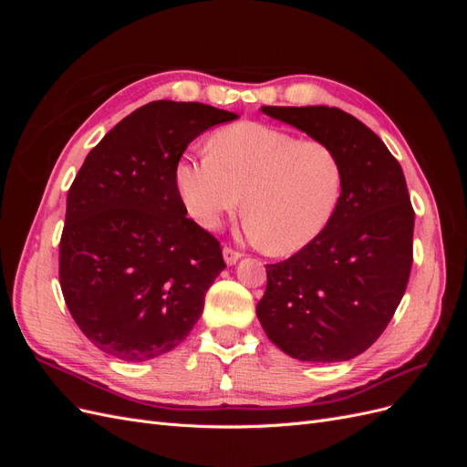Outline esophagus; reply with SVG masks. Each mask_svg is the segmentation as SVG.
Wrapping results in <instances>:
<instances>
[{"label": "esophagus", "instance_id": "34e87169", "mask_svg": "<svg viewBox=\"0 0 467 467\" xmlns=\"http://www.w3.org/2000/svg\"><path fill=\"white\" fill-rule=\"evenodd\" d=\"M222 255H223V261H225V265H235L239 259H242V253L234 251L232 247H223Z\"/></svg>", "mask_w": 467, "mask_h": 467}]
</instances>
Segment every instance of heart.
<instances>
[{"label":"heart","mask_w":467,"mask_h":467,"mask_svg":"<svg viewBox=\"0 0 467 467\" xmlns=\"http://www.w3.org/2000/svg\"><path fill=\"white\" fill-rule=\"evenodd\" d=\"M210 153L182 155L175 189L187 214L216 230L242 204L247 239L290 255L327 230L343 192V165L319 140L259 122H239L210 138Z\"/></svg>","instance_id":"obj_1"}]
</instances>
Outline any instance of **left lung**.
Wrapping results in <instances>:
<instances>
[{"mask_svg":"<svg viewBox=\"0 0 467 467\" xmlns=\"http://www.w3.org/2000/svg\"><path fill=\"white\" fill-rule=\"evenodd\" d=\"M261 112L327 144L343 165V192L314 244L266 265L257 317L292 358L350 360L384 333L411 273L415 212L403 169L368 126L337 107Z\"/></svg>","mask_w":467,"mask_h":467,"instance_id":"8db88e82","label":"left lung"}]
</instances>
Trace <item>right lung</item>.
Listing matches in <instances>:
<instances>
[{
	"label": "right lung",
	"mask_w": 467,
	"mask_h": 467,
	"mask_svg": "<svg viewBox=\"0 0 467 467\" xmlns=\"http://www.w3.org/2000/svg\"><path fill=\"white\" fill-rule=\"evenodd\" d=\"M235 119L204 103L153 101L83 161L67 192L60 285L99 350L124 362L158 358L202 316L225 263L216 239L187 218L173 173L196 136Z\"/></svg>",
	"instance_id": "add662e5"
}]
</instances>
